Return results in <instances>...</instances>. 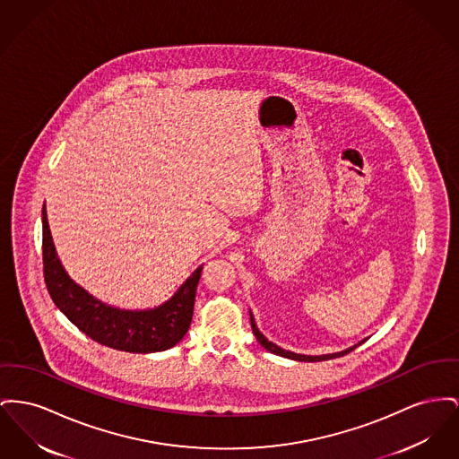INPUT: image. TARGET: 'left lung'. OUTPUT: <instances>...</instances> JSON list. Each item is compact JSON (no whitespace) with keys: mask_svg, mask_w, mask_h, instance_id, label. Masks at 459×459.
Returning <instances> with one entry per match:
<instances>
[{"mask_svg":"<svg viewBox=\"0 0 459 459\" xmlns=\"http://www.w3.org/2000/svg\"><path fill=\"white\" fill-rule=\"evenodd\" d=\"M249 319H251V329H253V333H255V336H256V340H258V343L264 347V349H267V351H272V353H275V355H281V357H288V359H293V360H303V362H319V360H329V359H334V357H342V355H347V353H351V351H355V347L357 345H353L351 349H347V351H338V353H327V355H301V353H295V351H284V349H281V347H277V345H273L272 342H269L260 331H258V327H256V324H255V319H253V314H249Z\"/></svg>","mask_w":459,"mask_h":459,"instance_id":"left-lung-1","label":"left lung"}]
</instances>
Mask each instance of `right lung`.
<instances>
[{
    "instance_id": "right-lung-1",
    "label": "right lung",
    "mask_w": 459,
    "mask_h": 459,
    "mask_svg": "<svg viewBox=\"0 0 459 459\" xmlns=\"http://www.w3.org/2000/svg\"><path fill=\"white\" fill-rule=\"evenodd\" d=\"M43 273L56 308L93 342L114 351L151 353L175 347L189 331L203 267L180 290L151 310H121L88 295L62 267L43 206Z\"/></svg>"
}]
</instances>
